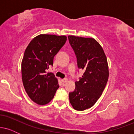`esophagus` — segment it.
<instances>
[{"label": "esophagus", "mask_w": 134, "mask_h": 134, "mask_svg": "<svg viewBox=\"0 0 134 134\" xmlns=\"http://www.w3.org/2000/svg\"><path fill=\"white\" fill-rule=\"evenodd\" d=\"M61 81H62V82L63 83H65V82H67V81H68V79H66V78H65V79H63L61 80Z\"/></svg>", "instance_id": "esophagus-1"}]
</instances>
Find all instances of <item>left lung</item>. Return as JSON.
Returning a JSON list of instances; mask_svg holds the SVG:
<instances>
[{
	"label": "left lung",
	"instance_id": "1",
	"mask_svg": "<svg viewBox=\"0 0 134 134\" xmlns=\"http://www.w3.org/2000/svg\"><path fill=\"white\" fill-rule=\"evenodd\" d=\"M76 55L79 69L84 70L82 77L75 82L76 88L69 93V100L75 110L83 111L92 107L100 98L108 79L107 58L96 40L69 36Z\"/></svg>",
	"mask_w": 134,
	"mask_h": 134
}]
</instances>
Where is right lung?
<instances>
[{
  "label": "right lung",
  "mask_w": 134,
  "mask_h": 134,
  "mask_svg": "<svg viewBox=\"0 0 134 134\" xmlns=\"http://www.w3.org/2000/svg\"><path fill=\"white\" fill-rule=\"evenodd\" d=\"M67 41V36L42 34L34 38L26 49L21 63L23 86L32 101L40 105L48 104L59 87L52 72L55 55Z\"/></svg>",
  "instance_id": "1"
}]
</instances>
